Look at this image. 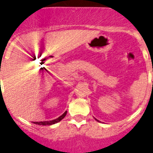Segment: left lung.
Masks as SVG:
<instances>
[{"instance_id": "left-lung-1", "label": "left lung", "mask_w": 153, "mask_h": 153, "mask_svg": "<svg viewBox=\"0 0 153 153\" xmlns=\"http://www.w3.org/2000/svg\"><path fill=\"white\" fill-rule=\"evenodd\" d=\"M96 120H97V119H95ZM97 121H98V120H97Z\"/></svg>"}]
</instances>
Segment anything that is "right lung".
<instances>
[{
    "label": "right lung",
    "mask_w": 153,
    "mask_h": 153,
    "mask_svg": "<svg viewBox=\"0 0 153 153\" xmlns=\"http://www.w3.org/2000/svg\"><path fill=\"white\" fill-rule=\"evenodd\" d=\"M66 114H67V111L64 112L63 114L61 115L60 117H59L58 118L55 120H49V121H40V122H33L34 124H36V125H54L56 123H58L59 121H60L61 120L63 119L64 117H65Z\"/></svg>",
    "instance_id": "1"
}]
</instances>
